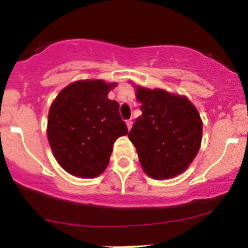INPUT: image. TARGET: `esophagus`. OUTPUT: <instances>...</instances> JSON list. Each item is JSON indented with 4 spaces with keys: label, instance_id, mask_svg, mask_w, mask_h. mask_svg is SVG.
Here are the masks:
<instances>
[{
    "label": "esophagus",
    "instance_id": "obj_1",
    "mask_svg": "<svg viewBox=\"0 0 248 248\" xmlns=\"http://www.w3.org/2000/svg\"><path fill=\"white\" fill-rule=\"evenodd\" d=\"M132 124H133V121H132V120H127V121H126V126H127V128L131 129V128H132Z\"/></svg>",
    "mask_w": 248,
    "mask_h": 248
}]
</instances>
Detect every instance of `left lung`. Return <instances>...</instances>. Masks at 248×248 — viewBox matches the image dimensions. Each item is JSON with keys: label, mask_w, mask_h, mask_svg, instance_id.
I'll list each match as a JSON object with an SVG mask.
<instances>
[{"label": "left lung", "mask_w": 248, "mask_h": 248, "mask_svg": "<svg viewBox=\"0 0 248 248\" xmlns=\"http://www.w3.org/2000/svg\"><path fill=\"white\" fill-rule=\"evenodd\" d=\"M139 116L128 138L142 170L155 179H169L189 168L202 141V120L186 96L134 85Z\"/></svg>", "instance_id": "obj_1"}]
</instances>
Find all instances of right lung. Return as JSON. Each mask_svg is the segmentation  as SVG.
<instances>
[{
    "instance_id": "add662e5",
    "label": "right lung",
    "mask_w": 248,
    "mask_h": 248,
    "mask_svg": "<svg viewBox=\"0 0 248 248\" xmlns=\"http://www.w3.org/2000/svg\"><path fill=\"white\" fill-rule=\"evenodd\" d=\"M116 83L77 80L49 107L47 139L54 158L70 174L95 178L108 166L117 138L128 134L119 103L108 98Z\"/></svg>"
}]
</instances>
